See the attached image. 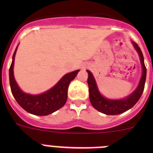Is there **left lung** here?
<instances>
[{
	"label": "left lung",
	"mask_w": 153,
	"mask_h": 153,
	"mask_svg": "<svg viewBox=\"0 0 153 153\" xmlns=\"http://www.w3.org/2000/svg\"><path fill=\"white\" fill-rule=\"evenodd\" d=\"M132 45L137 51L141 62L143 74L137 88L127 97L120 100H111L104 97L100 93L95 78L90 70H86L88 73L87 83L89 86L90 100L92 106L100 113L106 115H118L129 110L139 101L144 90L146 79V68L144 63L143 53L135 42H132Z\"/></svg>",
	"instance_id": "1"
}]
</instances>
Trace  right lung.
Returning <instances> with one entry per match:
<instances>
[{
	"instance_id": "obj_1",
	"label": "right lung",
	"mask_w": 153,
	"mask_h": 153,
	"mask_svg": "<svg viewBox=\"0 0 153 153\" xmlns=\"http://www.w3.org/2000/svg\"><path fill=\"white\" fill-rule=\"evenodd\" d=\"M17 47L13 53L12 63L9 69L10 89L17 103L24 110L36 116H47L63 107L67 102L69 84L77 75L79 70L65 74L56 85L41 94L32 95L24 93L20 89L13 76L14 58Z\"/></svg>"
}]
</instances>
